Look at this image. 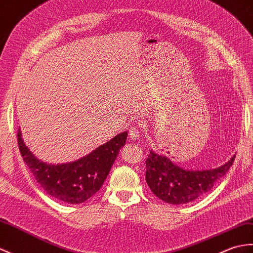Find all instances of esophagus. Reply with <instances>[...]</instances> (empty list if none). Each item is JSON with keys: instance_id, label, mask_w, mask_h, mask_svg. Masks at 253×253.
I'll return each mask as SVG.
<instances>
[{"instance_id": "34e87169", "label": "esophagus", "mask_w": 253, "mask_h": 253, "mask_svg": "<svg viewBox=\"0 0 253 253\" xmlns=\"http://www.w3.org/2000/svg\"><path fill=\"white\" fill-rule=\"evenodd\" d=\"M129 138L131 140H137L140 138V130L136 126H131L129 128Z\"/></svg>"}]
</instances>
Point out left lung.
<instances>
[{
	"label": "left lung",
	"instance_id": "left-lung-1",
	"mask_svg": "<svg viewBox=\"0 0 253 253\" xmlns=\"http://www.w3.org/2000/svg\"><path fill=\"white\" fill-rule=\"evenodd\" d=\"M235 161V155L222 166L207 170H187L173 164L165 155L150 151L146 158V183L153 194L171 205L195 201L212 189L225 175Z\"/></svg>",
	"mask_w": 253,
	"mask_h": 253
}]
</instances>
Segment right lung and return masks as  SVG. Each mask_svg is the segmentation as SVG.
Listing matches in <instances>:
<instances>
[{
  "label": "right lung",
  "instance_id": "add662e5",
  "mask_svg": "<svg viewBox=\"0 0 253 253\" xmlns=\"http://www.w3.org/2000/svg\"><path fill=\"white\" fill-rule=\"evenodd\" d=\"M127 134V131L121 132L80 160L57 165L39 160L23 142L20 129L17 138L23 162L47 194L64 203L81 204L102 186L125 145Z\"/></svg>",
  "mask_w": 253,
  "mask_h": 253
}]
</instances>
